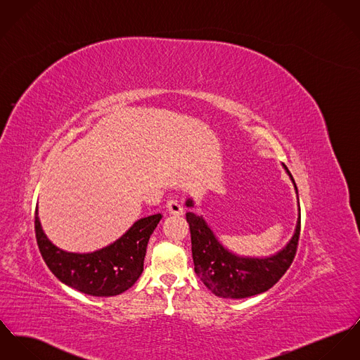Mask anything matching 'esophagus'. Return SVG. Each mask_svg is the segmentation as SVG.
<instances>
[{
	"label": "esophagus",
	"instance_id": "34e87169",
	"mask_svg": "<svg viewBox=\"0 0 360 360\" xmlns=\"http://www.w3.org/2000/svg\"><path fill=\"white\" fill-rule=\"evenodd\" d=\"M167 208H168L169 214H172V215H182L184 214V207L181 205V202L178 200H174V198L168 200L167 201Z\"/></svg>",
	"mask_w": 360,
	"mask_h": 360
}]
</instances>
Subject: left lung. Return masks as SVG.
<instances>
[{
	"mask_svg": "<svg viewBox=\"0 0 360 360\" xmlns=\"http://www.w3.org/2000/svg\"><path fill=\"white\" fill-rule=\"evenodd\" d=\"M283 167L297 192L292 174L288 167ZM186 207H194L192 198L186 201ZM186 221L191 227L194 273L197 277L218 297L245 299L273 288L290 267L297 250L302 218L299 214L295 234L286 247L263 259L237 256L223 248L207 221L194 212H186Z\"/></svg>",
	"mask_w": 360,
	"mask_h": 360,
	"instance_id": "8db88e82",
	"label": "left lung"
}]
</instances>
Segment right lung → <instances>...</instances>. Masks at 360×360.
Listing matches in <instances>:
<instances>
[{"label": "right lung", "instance_id": "obj_1", "mask_svg": "<svg viewBox=\"0 0 360 360\" xmlns=\"http://www.w3.org/2000/svg\"><path fill=\"white\" fill-rule=\"evenodd\" d=\"M34 219L38 248L56 277L84 295L110 297L131 288L142 274L148 241L162 215L139 219L113 244L91 253L57 248L41 227L38 210Z\"/></svg>", "mask_w": 360, "mask_h": 360}]
</instances>
